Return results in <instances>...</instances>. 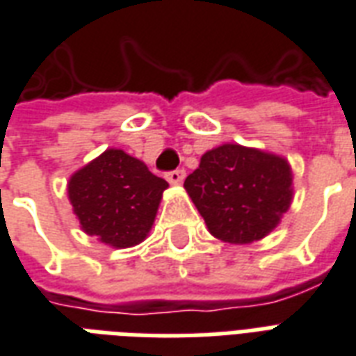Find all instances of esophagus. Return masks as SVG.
Masks as SVG:
<instances>
[{
    "label": "esophagus",
    "mask_w": 356,
    "mask_h": 356,
    "mask_svg": "<svg viewBox=\"0 0 356 356\" xmlns=\"http://www.w3.org/2000/svg\"><path fill=\"white\" fill-rule=\"evenodd\" d=\"M184 178H186V170L184 168H176V170H170V172H167V180L170 181V184H181L184 181Z\"/></svg>",
    "instance_id": "obj_1"
}]
</instances>
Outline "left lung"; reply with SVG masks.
Here are the masks:
<instances>
[{
	"label": "left lung",
	"instance_id": "left-lung-1",
	"mask_svg": "<svg viewBox=\"0 0 356 356\" xmlns=\"http://www.w3.org/2000/svg\"><path fill=\"white\" fill-rule=\"evenodd\" d=\"M184 188L210 234L229 244H251L280 223L293 200L285 157L240 144H223L200 157Z\"/></svg>",
	"mask_w": 356,
	"mask_h": 356
}]
</instances>
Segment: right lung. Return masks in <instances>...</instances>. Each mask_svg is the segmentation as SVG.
Masks as SVG:
<instances>
[{"label": "right lung", "instance_id": "right-lung-1", "mask_svg": "<svg viewBox=\"0 0 356 356\" xmlns=\"http://www.w3.org/2000/svg\"><path fill=\"white\" fill-rule=\"evenodd\" d=\"M168 184L124 149L108 148L67 184L82 231L111 248L140 244L154 225Z\"/></svg>", "mask_w": 356, "mask_h": 356}]
</instances>
